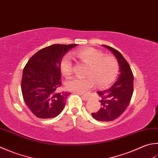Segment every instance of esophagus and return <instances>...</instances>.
<instances>
[{
	"label": "esophagus",
	"mask_w": 158,
	"mask_h": 158,
	"mask_svg": "<svg viewBox=\"0 0 158 158\" xmlns=\"http://www.w3.org/2000/svg\"><path fill=\"white\" fill-rule=\"evenodd\" d=\"M80 96H81V97L83 98L84 100H88L89 98V97L88 95H82V94H80Z\"/></svg>",
	"instance_id": "esophagus-1"
}]
</instances>
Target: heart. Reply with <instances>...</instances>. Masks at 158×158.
Here are the masks:
<instances>
[{
  "instance_id": "heart-1",
  "label": "heart",
  "mask_w": 158,
  "mask_h": 158,
  "mask_svg": "<svg viewBox=\"0 0 158 158\" xmlns=\"http://www.w3.org/2000/svg\"><path fill=\"white\" fill-rule=\"evenodd\" d=\"M71 55L88 65L85 77H73L66 83L70 90L85 94L95 85L99 88H107L114 81L118 73V63L116 58L105 55L94 48L88 47L74 51ZM73 63L70 55H66L60 61V70L65 76L73 73Z\"/></svg>"
}]
</instances>
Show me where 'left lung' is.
<instances>
[{
    "label": "left lung",
    "mask_w": 158,
    "mask_h": 158,
    "mask_svg": "<svg viewBox=\"0 0 158 158\" xmlns=\"http://www.w3.org/2000/svg\"><path fill=\"white\" fill-rule=\"evenodd\" d=\"M103 46L116 57L120 75L110 88L97 92L101 97V106L98 112L92 113V116L99 121H112L125 112L130 103L134 92V75L128 62L119 51L109 46Z\"/></svg>",
    "instance_id": "obj_1"
}]
</instances>
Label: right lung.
<instances>
[{
  "label": "right lung",
  "instance_id": "add662e5",
  "mask_svg": "<svg viewBox=\"0 0 158 158\" xmlns=\"http://www.w3.org/2000/svg\"><path fill=\"white\" fill-rule=\"evenodd\" d=\"M76 46H47L33 55L24 66L22 93L24 103L38 118H55L64 110L68 94L57 92L61 85L60 61L64 55Z\"/></svg>",
  "mask_w": 158,
  "mask_h": 158
}]
</instances>
